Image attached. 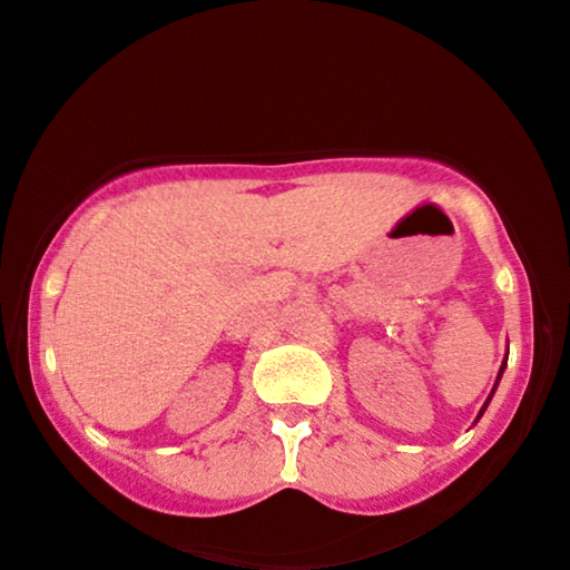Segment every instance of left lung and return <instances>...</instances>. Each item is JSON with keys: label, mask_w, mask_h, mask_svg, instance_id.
<instances>
[{"label": "left lung", "mask_w": 570, "mask_h": 570, "mask_svg": "<svg viewBox=\"0 0 570 570\" xmlns=\"http://www.w3.org/2000/svg\"><path fill=\"white\" fill-rule=\"evenodd\" d=\"M505 366H508V354H505V360H503V364H500V372H498V377H495V384H493V390H490V394H488V400H485V404H482V407H480V412H478V417H475V422H478V420L482 417V414H485V410H488V404H490V400H493V394H495V390H498V384H500V377H503Z\"/></svg>", "instance_id": "left-lung-1"}]
</instances>
